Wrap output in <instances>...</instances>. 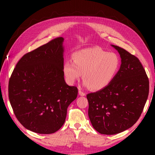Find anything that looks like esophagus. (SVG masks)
Listing matches in <instances>:
<instances>
[{
	"mask_svg": "<svg viewBox=\"0 0 155 155\" xmlns=\"http://www.w3.org/2000/svg\"><path fill=\"white\" fill-rule=\"evenodd\" d=\"M78 94H79V95L81 96H85L86 95V94L85 92H83V91L81 90V88L78 89Z\"/></svg>",
	"mask_w": 155,
	"mask_h": 155,
	"instance_id": "1",
	"label": "esophagus"
}]
</instances>
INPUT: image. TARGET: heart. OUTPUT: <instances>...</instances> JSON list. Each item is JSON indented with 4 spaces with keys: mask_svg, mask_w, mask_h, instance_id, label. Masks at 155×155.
<instances>
[{
    "mask_svg": "<svg viewBox=\"0 0 155 155\" xmlns=\"http://www.w3.org/2000/svg\"><path fill=\"white\" fill-rule=\"evenodd\" d=\"M72 59L73 61L65 60L63 64V72L67 82L74 83L82 74L84 85L96 91L107 87L120 66V59L117 54L98 47L75 52Z\"/></svg>",
    "mask_w": 155,
    "mask_h": 155,
    "instance_id": "1",
    "label": "heart"
}]
</instances>
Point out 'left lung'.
I'll use <instances>...</instances> for the list:
<instances>
[{
  "label": "left lung",
  "mask_w": 155,
  "mask_h": 155,
  "mask_svg": "<svg viewBox=\"0 0 155 155\" xmlns=\"http://www.w3.org/2000/svg\"><path fill=\"white\" fill-rule=\"evenodd\" d=\"M121 65L107 87L88 94V115L94 129L115 135L133 127L140 118L149 93V81L137 57L119 46Z\"/></svg>",
  "instance_id": "obj_1"
}]
</instances>
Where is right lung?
<instances>
[{
	"mask_svg": "<svg viewBox=\"0 0 155 155\" xmlns=\"http://www.w3.org/2000/svg\"><path fill=\"white\" fill-rule=\"evenodd\" d=\"M64 40L55 38L25 54L9 78V98L15 117L40 134L60 129L68 106L77 97V87L64 80Z\"/></svg>",
	"mask_w": 155,
	"mask_h": 155,
	"instance_id": "right-lung-1",
	"label": "right lung"
}]
</instances>
